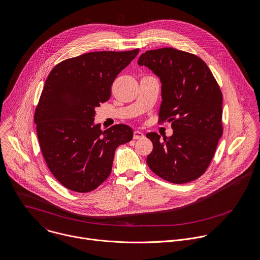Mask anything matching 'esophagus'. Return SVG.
<instances>
[{
  "label": "esophagus",
  "mask_w": 260,
  "mask_h": 260,
  "mask_svg": "<svg viewBox=\"0 0 260 260\" xmlns=\"http://www.w3.org/2000/svg\"><path fill=\"white\" fill-rule=\"evenodd\" d=\"M142 138H144V134L142 132H139V131L134 132V140H139Z\"/></svg>",
  "instance_id": "esophagus-1"
}]
</instances>
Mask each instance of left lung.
I'll list each match as a JSON object with an SVG mask.
<instances>
[{
	"label": "left lung",
	"mask_w": 260,
	"mask_h": 260,
	"mask_svg": "<svg viewBox=\"0 0 260 260\" xmlns=\"http://www.w3.org/2000/svg\"><path fill=\"white\" fill-rule=\"evenodd\" d=\"M138 64L160 78L159 121L167 119L174 129L163 141L156 133L146 135L153 143L148 166L169 183L197 180L222 135V94L212 72L198 56L174 48L147 51Z\"/></svg>",
	"instance_id": "8db88e82"
}]
</instances>
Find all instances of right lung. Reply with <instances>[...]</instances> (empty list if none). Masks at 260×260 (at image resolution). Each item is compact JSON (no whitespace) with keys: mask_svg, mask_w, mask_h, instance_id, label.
Segmentation results:
<instances>
[{"mask_svg":"<svg viewBox=\"0 0 260 260\" xmlns=\"http://www.w3.org/2000/svg\"><path fill=\"white\" fill-rule=\"evenodd\" d=\"M139 51L86 53L60 62L48 75L35 123L46 163L65 188L78 193L97 189L110 175L116 148L132 141L128 125L102 131L94 117L109 100L117 74Z\"/></svg>","mask_w":260,"mask_h":260,"instance_id":"obj_1","label":"right lung"}]
</instances>
